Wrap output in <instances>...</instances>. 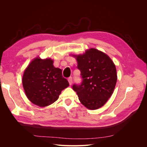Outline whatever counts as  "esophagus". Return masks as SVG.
<instances>
[{
  "instance_id": "1",
  "label": "esophagus",
  "mask_w": 147,
  "mask_h": 147,
  "mask_svg": "<svg viewBox=\"0 0 147 147\" xmlns=\"http://www.w3.org/2000/svg\"><path fill=\"white\" fill-rule=\"evenodd\" d=\"M68 82H69V83L70 85H71V84H72V77H70L68 78Z\"/></svg>"
}]
</instances>
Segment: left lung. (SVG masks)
Instances as JSON below:
<instances>
[{
  "mask_svg": "<svg viewBox=\"0 0 147 147\" xmlns=\"http://www.w3.org/2000/svg\"><path fill=\"white\" fill-rule=\"evenodd\" d=\"M76 59L82 82L74 84L73 90L86 108L99 109L113 94L117 80L115 65L107 55L94 48L77 56Z\"/></svg>",
  "mask_w": 147,
  "mask_h": 147,
  "instance_id": "left-lung-1",
  "label": "left lung"
}]
</instances>
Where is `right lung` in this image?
I'll return each mask as SVG.
<instances>
[{
	"mask_svg": "<svg viewBox=\"0 0 147 147\" xmlns=\"http://www.w3.org/2000/svg\"><path fill=\"white\" fill-rule=\"evenodd\" d=\"M51 59L36 58L24 71L23 84L29 100L40 107L51 105L59 98L69 84L63 77L62 70L53 65Z\"/></svg>",
	"mask_w": 147,
	"mask_h": 147,
	"instance_id": "obj_1",
	"label": "right lung"
}]
</instances>
